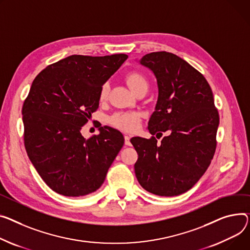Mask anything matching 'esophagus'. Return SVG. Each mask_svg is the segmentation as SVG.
Here are the masks:
<instances>
[{"label":"esophagus","instance_id":"34e87169","mask_svg":"<svg viewBox=\"0 0 250 250\" xmlns=\"http://www.w3.org/2000/svg\"><path fill=\"white\" fill-rule=\"evenodd\" d=\"M129 140H130V137L127 136V135H125V144L126 146H129V145H130Z\"/></svg>","mask_w":250,"mask_h":250}]
</instances>
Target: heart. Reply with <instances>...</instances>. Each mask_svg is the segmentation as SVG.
<instances>
[{
    "mask_svg": "<svg viewBox=\"0 0 250 250\" xmlns=\"http://www.w3.org/2000/svg\"><path fill=\"white\" fill-rule=\"evenodd\" d=\"M126 83L130 89L135 93L142 89H147V80L146 78L138 71H132L128 73L125 77ZM108 86L107 84L103 85L101 89V93H99V97H101L102 101H104L107 96ZM110 124L123 130L125 131H132L135 130L141 122V116L140 113L136 111H123V112H116L114 113L110 120Z\"/></svg>",
    "mask_w": 250,
    "mask_h": 250,
    "instance_id": "heart-1",
    "label": "heart"
}]
</instances>
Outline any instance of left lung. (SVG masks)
<instances>
[{
	"mask_svg": "<svg viewBox=\"0 0 250 250\" xmlns=\"http://www.w3.org/2000/svg\"><path fill=\"white\" fill-rule=\"evenodd\" d=\"M140 63L154 72L159 87L147 128L153 136L170 135L161 144L155 137L130 140L139 155L135 173L147 192L178 196L190 190L209 167L217 144L218 110L206 78L184 59L160 51L143 56Z\"/></svg>",
	"mask_w": 250,
	"mask_h": 250,
	"instance_id": "8db88e82",
	"label": "left lung"
}]
</instances>
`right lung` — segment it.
<instances>
[{
    "label": "right lung",
    "mask_w": 250,
    "mask_h": 250,
    "mask_svg": "<svg viewBox=\"0 0 250 250\" xmlns=\"http://www.w3.org/2000/svg\"><path fill=\"white\" fill-rule=\"evenodd\" d=\"M125 54L71 55L47 66L33 81L23 107L27 155L46 184L67 197L101 188L124 146L121 131L99 127L88 140L80 129L98 108L106 80Z\"/></svg>",
    "instance_id": "add662e5"
}]
</instances>
